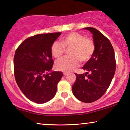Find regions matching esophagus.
I'll use <instances>...</instances> for the list:
<instances>
[{
	"mask_svg": "<svg viewBox=\"0 0 130 130\" xmlns=\"http://www.w3.org/2000/svg\"><path fill=\"white\" fill-rule=\"evenodd\" d=\"M63 74H64V76H67V74H68V73H66V72H64Z\"/></svg>",
	"mask_w": 130,
	"mask_h": 130,
	"instance_id": "1",
	"label": "esophagus"
}]
</instances>
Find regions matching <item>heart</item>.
<instances>
[{
    "mask_svg": "<svg viewBox=\"0 0 130 130\" xmlns=\"http://www.w3.org/2000/svg\"><path fill=\"white\" fill-rule=\"evenodd\" d=\"M60 44L54 42L51 47V52L55 58H61L65 53V49H70L69 54L58 60L55 64L57 70L64 72H70L79 64V60L85 63L93 56L95 50L93 41L85 38L83 35L77 32H71L60 38Z\"/></svg>",
    "mask_w": 130,
    "mask_h": 130,
    "instance_id": "obj_1",
    "label": "heart"
}]
</instances>
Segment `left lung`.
<instances>
[{"label":"left lung","mask_w":130,"mask_h":130,"mask_svg":"<svg viewBox=\"0 0 130 130\" xmlns=\"http://www.w3.org/2000/svg\"><path fill=\"white\" fill-rule=\"evenodd\" d=\"M83 29L93 35L95 50L91 58L82 67L86 73L75 74L76 80L72 92L78 100L91 103L100 98L109 88L115 72L116 62L109 40L95 28Z\"/></svg>","instance_id":"8db88e82"}]
</instances>
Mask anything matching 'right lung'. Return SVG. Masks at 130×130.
<instances>
[{"label":"right lung","mask_w":130,"mask_h":130,"mask_svg":"<svg viewBox=\"0 0 130 130\" xmlns=\"http://www.w3.org/2000/svg\"><path fill=\"white\" fill-rule=\"evenodd\" d=\"M61 32L42 34L26 39L14 56L16 82L24 95L37 104H44L54 97L61 72L51 71V47Z\"/></svg>","instance_id":"right-lung-1"}]
</instances>
